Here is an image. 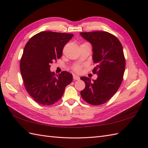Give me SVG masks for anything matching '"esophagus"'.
Here are the masks:
<instances>
[{
    "label": "esophagus",
    "mask_w": 148,
    "mask_h": 148,
    "mask_svg": "<svg viewBox=\"0 0 148 148\" xmlns=\"http://www.w3.org/2000/svg\"><path fill=\"white\" fill-rule=\"evenodd\" d=\"M73 78H74V80H79L80 79L79 76H77V75H76V74H74L73 75Z\"/></svg>",
    "instance_id": "esophagus-1"
}]
</instances>
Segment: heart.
<instances>
[{"mask_svg": "<svg viewBox=\"0 0 148 148\" xmlns=\"http://www.w3.org/2000/svg\"><path fill=\"white\" fill-rule=\"evenodd\" d=\"M73 70H74V71L76 72H79L81 71V66H80L79 65H75L73 67Z\"/></svg>", "mask_w": 148, "mask_h": 148, "instance_id": "b5f03b06", "label": "heart"}]
</instances>
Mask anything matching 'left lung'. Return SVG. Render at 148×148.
I'll use <instances>...</instances> for the list:
<instances>
[{
	"label": "left lung",
	"mask_w": 148,
	"mask_h": 148,
	"mask_svg": "<svg viewBox=\"0 0 148 148\" xmlns=\"http://www.w3.org/2000/svg\"><path fill=\"white\" fill-rule=\"evenodd\" d=\"M80 35L92 44L93 60L97 64L93 72L98 76L93 81L81 77L86 85L81 95L90 104H103L114 95L123 81L125 69L123 47L117 37L108 32H81Z\"/></svg>",
	"instance_id": "obj_1"
}]
</instances>
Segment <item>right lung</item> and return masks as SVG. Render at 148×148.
<instances>
[{
	"instance_id": "right-lung-1",
	"label": "right lung",
	"mask_w": 148,
	"mask_h": 148,
	"mask_svg": "<svg viewBox=\"0 0 148 148\" xmlns=\"http://www.w3.org/2000/svg\"><path fill=\"white\" fill-rule=\"evenodd\" d=\"M72 34L45 31L36 34L26 44L20 60V71L25 87L37 103L50 106L61 99L72 75L63 71L55 75L50 65L62 55L64 47Z\"/></svg>"
}]
</instances>
